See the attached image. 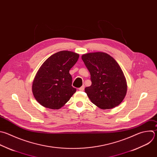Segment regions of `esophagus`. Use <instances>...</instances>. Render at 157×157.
Returning a JSON list of instances; mask_svg holds the SVG:
<instances>
[{
	"instance_id": "1",
	"label": "esophagus",
	"mask_w": 157,
	"mask_h": 157,
	"mask_svg": "<svg viewBox=\"0 0 157 157\" xmlns=\"http://www.w3.org/2000/svg\"><path fill=\"white\" fill-rule=\"evenodd\" d=\"M79 90H81V91H83V90H84V86L83 85V86H82L81 87H79Z\"/></svg>"
}]
</instances>
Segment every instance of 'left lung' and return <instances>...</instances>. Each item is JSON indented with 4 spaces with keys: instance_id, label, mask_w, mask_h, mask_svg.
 I'll return each instance as SVG.
<instances>
[{
    "instance_id": "obj_1",
    "label": "left lung",
    "mask_w": 157,
    "mask_h": 157,
    "mask_svg": "<svg viewBox=\"0 0 157 157\" xmlns=\"http://www.w3.org/2000/svg\"><path fill=\"white\" fill-rule=\"evenodd\" d=\"M81 58L90 74L92 84L85 88L90 101L103 110L120 105L126 96L127 83L117 61L104 52L88 53Z\"/></svg>"
}]
</instances>
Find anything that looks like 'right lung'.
I'll list each match as a JSON object with an SVG mask.
<instances>
[{
    "mask_svg": "<svg viewBox=\"0 0 157 157\" xmlns=\"http://www.w3.org/2000/svg\"><path fill=\"white\" fill-rule=\"evenodd\" d=\"M79 57L73 52L62 50L51 56L41 65L32 86L34 97L41 105L58 110L76 92L69 71Z\"/></svg>",
    "mask_w": 157,
    "mask_h": 157,
    "instance_id": "obj_1",
    "label": "right lung"
}]
</instances>
